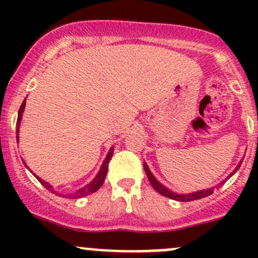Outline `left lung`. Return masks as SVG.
Instances as JSON below:
<instances>
[{
	"instance_id": "8db88e82",
	"label": "left lung",
	"mask_w": 258,
	"mask_h": 258,
	"mask_svg": "<svg viewBox=\"0 0 258 258\" xmlns=\"http://www.w3.org/2000/svg\"><path fill=\"white\" fill-rule=\"evenodd\" d=\"M241 163H242V161H241L240 163H238L237 167H236L235 170H233V172L231 173V175L228 176V177L226 178V179H228V178L231 177V176L235 175L236 171H237L238 168H240ZM144 168H145L146 175H147L148 179H150L151 184H152V187H153V188L156 189V191L158 192V194L162 195V196H165V197H168V199H171V200H175V201H179V202L195 201V200H200V199H204V197L210 196V195H212V194H213V189H215L216 187L221 186V184L225 183V182H226V179H223V181L221 182V183H218L217 186L211 187V188H207V189H200V191H197V192H192V194H176V192L171 191L170 188H167V187H166V186H163V184L161 183V182L158 181V179L156 178L155 176L152 175V172H151V171H150V168H148L147 163H146V162H144Z\"/></svg>"
}]
</instances>
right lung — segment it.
Wrapping results in <instances>:
<instances>
[{"label": "right lung", "mask_w": 258, "mask_h": 258, "mask_svg": "<svg viewBox=\"0 0 258 258\" xmlns=\"http://www.w3.org/2000/svg\"><path fill=\"white\" fill-rule=\"evenodd\" d=\"M25 106H26V98L23 100L22 105H21L20 107V111H18V118H17V127H16V132H17V142H18V139H20V136H18V134H20V124H21V121H22V114H23V111H25ZM113 155V147L110 148V151H108L107 156H106V158L103 160L102 165H101V168L100 171L97 172V175L95 176V178L92 179V181L90 182V183L85 184L83 187H81L79 189H74V191H70V192H57L56 189L53 188V187L51 186V184L48 183V182H46L45 179H42L41 177H38V176H36L35 173V177L38 179V181L42 183V186H45L46 188L48 189V191H51L52 194H56L58 195V196L61 197H69V199H81V197H85V196H88V195L93 194V192L97 191L98 188H100L101 186L103 184V182H105V178H106V175H107V170H108V162H110L111 157H112ZM23 161V160H22ZM23 163H25V166L27 167V165H26V162L23 161ZM28 168V167H27ZM30 170V168H28ZM32 172V171H31Z\"/></svg>", "instance_id": "obj_1"}]
</instances>
